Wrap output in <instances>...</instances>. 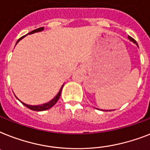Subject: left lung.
Segmentation results:
<instances>
[{"label": "left lung", "instance_id": "8db88e82", "mask_svg": "<svg viewBox=\"0 0 150 150\" xmlns=\"http://www.w3.org/2000/svg\"><path fill=\"white\" fill-rule=\"evenodd\" d=\"M129 39L130 41H132V42H134V43L136 44V45H138V44H137V42H136V40L133 39L132 38H131V37H130V36H129ZM110 111H112V110H110Z\"/></svg>", "mask_w": 150, "mask_h": 150}]
</instances>
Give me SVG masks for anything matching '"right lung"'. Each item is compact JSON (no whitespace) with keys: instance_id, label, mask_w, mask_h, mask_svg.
Here are the masks:
<instances>
[{"instance_id":"add662e5","label":"right lung","mask_w":150,"mask_h":150,"mask_svg":"<svg viewBox=\"0 0 150 150\" xmlns=\"http://www.w3.org/2000/svg\"><path fill=\"white\" fill-rule=\"evenodd\" d=\"M43 30H44V28H39L35 29V30H34V31H31V32H29L28 35L33 34V33H35V32H38V31H43ZM24 37V36H23V37H21V38H19V39L18 40V41H17V43H18V41H20V40L22 39ZM63 86H64V85H63ZM63 86H62V88H61L60 91H59V92L58 93V95H57V96H56L52 101H50L49 103H45V104H43V105H27V104H25V103H22V102H21V103H22L24 105H25L27 108H28L29 109H31V110H33V111H45V110H47V109H49L50 108H52V106H54V105L56 104V103L58 102V99H59V98H60V96H61V93H62V90Z\"/></svg>"}]
</instances>
